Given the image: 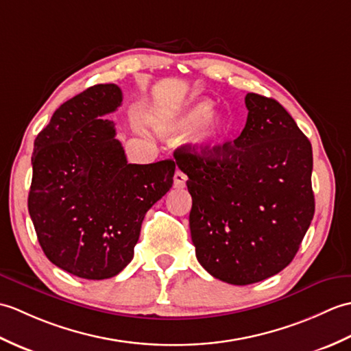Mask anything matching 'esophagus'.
Listing matches in <instances>:
<instances>
[{
  "mask_svg": "<svg viewBox=\"0 0 351 351\" xmlns=\"http://www.w3.org/2000/svg\"><path fill=\"white\" fill-rule=\"evenodd\" d=\"M186 180H188V177H186V174L182 173L180 169H177L176 174H174V186H176V188H177V189L184 188V186H186Z\"/></svg>",
  "mask_w": 351,
  "mask_h": 351,
  "instance_id": "34e87169",
  "label": "esophagus"
}]
</instances>
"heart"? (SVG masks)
I'll return each mask as SVG.
<instances>
[{
  "instance_id": "b5f03b06",
  "label": "heart",
  "mask_w": 351,
  "mask_h": 351,
  "mask_svg": "<svg viewBox=\"0 0 351 351\" xmlns=\"http://www.w3.org/2000/svg\"><path fill=\"white\" fill-rule=\"evenodd\" d=\"M215 106L213 100L207 97L192 100L171 112L162 128L173 130L197 128L192 136L193 147L202 154L212 153L231 132L230 119L223 114H213Z\"/></svg>"
}]
</instances>
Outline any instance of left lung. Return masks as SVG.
<instances>
[{
    "instance_id": "1",
    "label": "left lung",
    "mask_w": 351,
    "mask_h": 351,
    "mask_svg": "<svg viewBox=\"0 0 351 351\" xmlns=\"http://www.w3.org/2000/svg\"><path fill=\"white\" fill-rule=\"evenodd\" d=\"M247 119L234 143L208 154L174 153L188 176L189 227L199 264L232 285L279 274L313 221V147L275 99L247 93Z\"/></svg>"
}]
</instances>
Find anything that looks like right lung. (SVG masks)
Here are the masks:
<instances>
[{
  "label": "right lung",
  "instance_id": "obj_1",
  "mask_svg": "<svg viewBox=\"0 0 351 351\" xmlns=\"http://www.w3.org/2000/svg\"><path fill=\"white\" fill-rule=\"evenodd\" d=\"M115 84H97L53 112L34 141L28 212L45 255L84 279H108L134 258L149 208L173 186L174 160L128 163L114 121Z\"/></svg>",
  "mask_w": 351,
  "mask_h": 351
}]
</instances>
